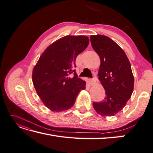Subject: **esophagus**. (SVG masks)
Segmentation results:
<instances>
[{"label": "esophagus", "instance_id": "1", "mask_svg": "<svg viewBox=\"0 0 153 153\" xmlns=\"http://www.w3.org/2000/svg\"><path fill=\"white\" fill-rule=\"evenodd\" d=\"M96 80H97V78L96 77H94L92 79H89V83L91 84V85H93L94 84H95Z\"/></svg>", "mask_w": 153, "mask_h": 153}]
</instances>
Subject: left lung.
<instances>
[{
	"label": "left lung",
	"mask_w": 153,
	"mask_h": 153,
	"mask_svg": "<svg viewBox=\"0 0 153 153\" xmlns=\"http://www.w3.org/2000/svg\"><path fill=\"white\" fill-rule=\"evenodd\" d=\"M91 42L100 58L99 80L106 95L103 101L94 102L93 107L101 116H114L122 110L133 92L131 63L124 51L108 37L91 36Z\"/></svg>",
	"instance_id": "8db88e82"
}]
</instances>
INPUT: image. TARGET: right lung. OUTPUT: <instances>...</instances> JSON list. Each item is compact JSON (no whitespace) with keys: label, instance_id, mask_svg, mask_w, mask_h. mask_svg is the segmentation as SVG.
I'll use <instances>...</instances> for the list:
<instances>
[{"label":"right lung","instance_id":"1","mask_svg":"<svg viewBox=\"0 0 153 153\" xmlns=\"http://www.w3.org/2000/svg\"><path fill=\"white\" fill-rule=\"evenodd\" d=\"M88 37L67 36L53 42L39 57L32 73V81L38 96L53 112L68 110L75 103L86 82L77 77V56L87 48ZM74 73V76L69 75Z\"/></svg>","mask_w":153,"mask_h":153}]
</instances>
